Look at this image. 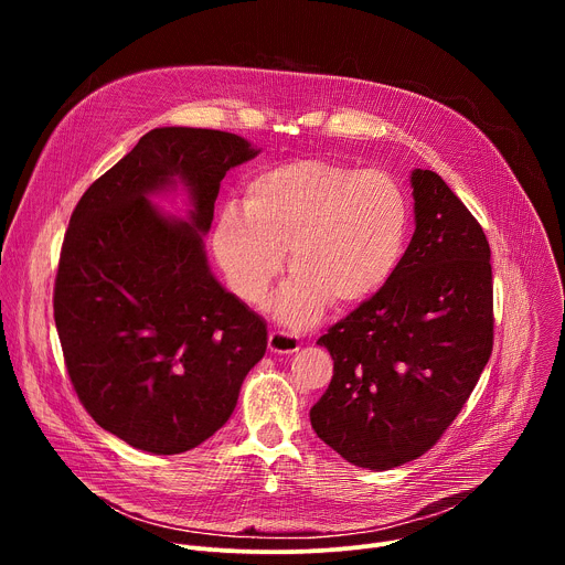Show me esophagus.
I'll list each match as a JSON object with an SVG mask.
<instances>
[{"mask_svg":"<svg viewBox=\"0 0 565 565\" xmlns=\"http://www.w3.org/2000/svg\"><path fill=\"white\" fill-rule=\"evenodd\" d=\"M268 349L279 355H290V353L299 351V340L286 331H273L268 335Z\"/></svg>","mask_w":565,"mask_h":565,"instance_id":"34e87169","label":"esophagus"}]
</instances>
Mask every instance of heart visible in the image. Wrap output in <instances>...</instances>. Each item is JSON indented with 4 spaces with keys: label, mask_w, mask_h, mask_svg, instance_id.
<instances>
[{
    "label": "heart",
    "mask_w": 565,
    "mask_h": 565,
    "mask_svg": "<svg viewBox=\"0 0 565 565\" xmlns=\"http://www.w3.org/2000/svg\"><path fill=\"white\" fill-rule=\"evenodd\" d=\"M412 205L382 170L327 158H299L257 172L246 207H221L212 246L232 290L262 303L284 273L292 281L275 301L290 327H306L333 301L355 308L380 295L407 255Z\"/></svg>",
    "instance_id": "obj_1"
}]
</instances>
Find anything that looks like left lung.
<instances>
[{
	"label": "left lung",
	"instance_id": "1",
	"mask_svg": "<svg viewBox=\"0 0 565 565\" xmlns=\"http://www.w3.org/2000/svg\"><path fill=\"white\" fill-rule=\"evenodd\" d=\"M416 232L391 284L317 340L333 380L310 425L358 467L429 451L469 399L494 347V281L480 223L429 170L412 174Z\"/></svg>",
	"mask_w": 565,
	"mask_h": 565
}]
</instances>
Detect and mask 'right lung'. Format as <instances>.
Masks as SVG:
<instances>
[{"mask_svg":"<svg viewBox=\"0 0 565 565\" xmlns=\"http://www.w3.org/2000/svg\"><path fill=\"white\" fill-rule=\"evenodd\" d=\"M255 156L236 134L151 129L71 214L53 288L66 373L87 414L136 449L207 440L266 353V321L212 277L201 241L225 172ZM177 175L193 190L190 224L146 201Z\"/></svg>","mask_w":565,"mask_h":565,"instance_id":"right-lung-1","label":"right lung"}]
</instances>
